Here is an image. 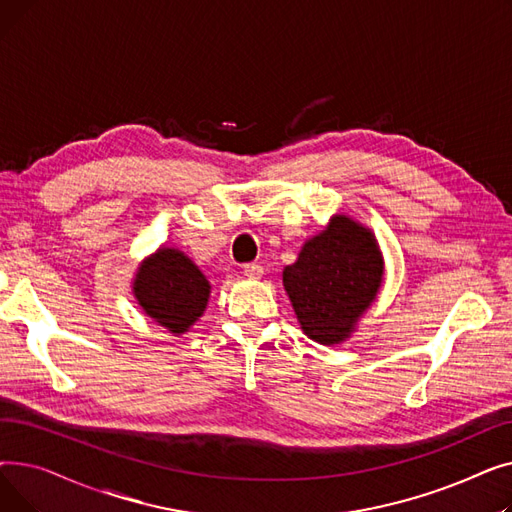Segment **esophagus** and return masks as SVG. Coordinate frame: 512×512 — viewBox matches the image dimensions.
Instances as JSON below:
<instances>
[{
    "instance_id": "1",
    "label": "esophagus",
    "mask_w": 512,
    "mask_h": 512,
    "mask_svg": "<svg viewBox=\"0 0 512 512\" xmlns=\"http://www.w3.org/2000/svg\"><path fill=\"white\" fill-rule=\"evenodd\" d=\"M242 274H245V278H249V280H259L263 276V267L257 263H249L242 267Z\"/></svg>"
}]
</instances>
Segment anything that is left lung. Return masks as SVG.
I'll return each instance as SVG.
<instances>
[{"label":"left lung","instance_id":"obj_1","mask_svg":"<svg viewBox=\"0 0 512 512\" xmlns=\"http://www.w3.org/2000/svg\"><path fill=\"white\" fill-rule=\"evenodd\" d=\"M380 242L365 224L336 213L305 240L282 272L284 290L299 326L311 340L334 346L353 336L384 284Z\"/></svg>","mask_w":512,"mask_h":512}]
</instances>
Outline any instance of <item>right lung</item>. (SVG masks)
<instances>
[{
    "instance_id": "add662e5",
    "label": "right lung",
    "mask_w": 512,
    "mask_h": 512,
    "mask_svg": "<svg viewBox=\"0 0 512 512\" xmlns=\"http://www.w3.org/2000/svg\"><path fill=\"white\" fill-rule=\"evenodd\" d=\"M130 288L141 311L172 336H182L197 324L211 294L199 265L184 251L166 245L139 263Z\"/></svg>"
}]
</instances>
